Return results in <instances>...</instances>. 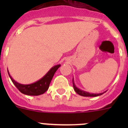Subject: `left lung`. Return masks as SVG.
Listing matches in <instances>:
<instances>
[{
    "label": "left lung",
    "mask_w": 128,
    "mask_h": 128,
    "mask_svg": "<svg viewBox=\"0 0 128 128\" xmlns=\"http://www.w3.org/2000/svg\"><path fill=\"white\" fill-rule=\"evenodd\" d=\"M72 82H73V87H74V89L75 90V92H76L78 94L80 95L81 96H84V97H97V96H101V95L103 94L105 92H102V93L100 94H90L89 92H87L84 91V90H80V88H78V87L76 86L75 83L74 82V78L72 79Z\"/></svg>",
    "instance_id": "1"
}]
</instances>
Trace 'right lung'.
I'll return each mask as SVG.
<instances>
[{"label":"right lung","mask_w":128,"mask_h":128,"mask_svg":"<svg viewBox=\"0 0 128 128\" xmlns=\"http://www.w3.org/2000/svg\"><path fill=\"white\" fill-rule=\"evenodd\" d=\"M60 66L61 65H57L52 66L42 78L33 83L29 84H20L19 82H16L11 78L9 73L8 70V72L9 76L13 83L18 89L20 92H22L24 94L28 95V96H40V95L45 93L48 90L50 81H51L55 72Z\"/></svg>","instance_id":"1"}]
</instances>
